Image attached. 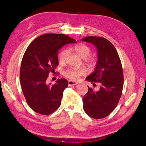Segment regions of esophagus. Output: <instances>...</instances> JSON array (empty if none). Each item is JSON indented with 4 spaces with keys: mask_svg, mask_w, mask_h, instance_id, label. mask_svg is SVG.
<instances>
[{
    "mask_svg": "<svg viewBox=\"0 0 146 146\" xmlns=\"http://www.w3.org/2000/svg\"><path fill=\"white\" fill-rule=\"evenodd\" d=\"M68 84L69 86H75V85H77L78 83L76 82H74V81H72V80H69Z\"/></svg>",
    "mask_w": 146,
    "mask_h": 146,
    "instance_id": "34e87169",
    "label": "esophagus"
}]
</instances>
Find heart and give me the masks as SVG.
Here are the masks:
<instances>
[{"mask_svg": "<svg viewBox=\"0 0 146 146\" xmlns=\"http://www.w3.org/2000/svg\"><path fill=\"white\" fill-rule=\"evenodd\" d=\"M74 51L77 55L83 59H85L88 57L91 54V49L88 46L84 44H77L74 46ZM69 53V50L68 49H63L61 52L59 53L58 56V61L60 65H63L65 64L66 58ZM86 63L89 67H91L94 65L93 59H88L86 61ZM86 73V70L83 68H70L68 69L64 72V75L70 79L71 80H78L81 76H82Z\"/></svg>", "mask_w": 146, "mask_h": 146, "instance_id": "heart-1", "label": "heart"}]
</instances>
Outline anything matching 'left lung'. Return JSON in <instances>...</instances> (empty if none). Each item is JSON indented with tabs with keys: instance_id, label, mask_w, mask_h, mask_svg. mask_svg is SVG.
I'll return each instance as SVG.
<instances>
[{
	"instance_id": "left-lung-1",
	"label": "left lung",
	"mask_w": 146,
	"mask_h": 146,
	"mask_svg": "<svg viewBox=\"0 0 146 146\" xmlns=\"http://www.w3.org/2000/svg\"><path fill=\"white\" fill-rule=\"evenodd\" d=\"M81 40L93 44L97 49L95 71L86 79L93 86L96 82L100 85L97 91L88 87L83 109L90 117L100 119L110 115L120 100L123 85L122 64L114 46L106 38L90 36Z\"/></svg>"
}]
</instances>
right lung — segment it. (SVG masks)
<instances>
[{"label":"right lung","instance_id":"right-lung-1","mask_svg":"<svg viewBox=\"0 0 146 146\" xmlns=\"http://www.w3.org/2000/svg\"><path fill=\"white\" fill-rule=\"evenodd\" d=\"M71 43L76 40L66 35L44 34L35 39L24 53L20 71L21 88L28 106L36 113L49 115L60 107L68 80L58 78L51 85L46 80L58 65V51Z\"/></svg>","mask_w":146,"mask_h":146}]
</instances>
